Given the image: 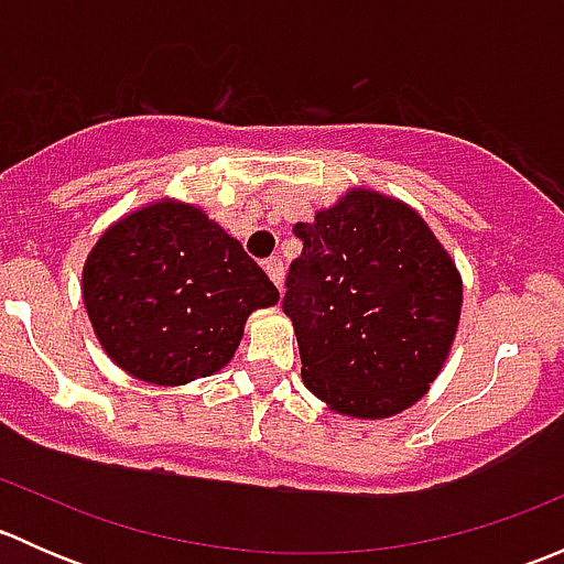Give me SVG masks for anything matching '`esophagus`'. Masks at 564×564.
Returning a JSON list of instances; mask_svg holds the SVG:
<instances>
[{
    "instance_id": "esophagus-1",
    "label": "esophagus",
    "mask_w": 564,
    "mask_h": 564,
    "mask_svg": "<svg viewBox=\"0 0 564 564\" xmlns=\"http://www.w3.org/2000/svg\"><path fill=\"white\" fill-rule=\"evenodd\" d=\"M264 270H267V275H270V281L281 289L283 286V261L278 259V256H272V259L264 261Z\"/></svg>"
}]
</instances>
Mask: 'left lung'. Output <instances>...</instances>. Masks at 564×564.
<instances>
[{
  "label": "left lung",
  "instance_id": "8db88e82",
  "mask_svg": "<svg viewBox=\"0 0 564 564\" xmlns=\"http://www.w3.org/2000/svg\"><path fill=\"white\" fill-rule=\"evenodd\" d=\"M289 264L305 388L349 417H390L434 382L456 338L460 278L425 220L395 198L349 191L297 224Z\"/></svg>",
  "mask_w": 564,
  "mask_h": 564
}]
</instances>
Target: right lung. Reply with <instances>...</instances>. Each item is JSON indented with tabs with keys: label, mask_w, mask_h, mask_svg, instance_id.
<instances>
[{
	"label": "right lung",
	"mask_w": 564,
	"mask_h": 564,
	"mask_svg": "<svg viewBox=\"0 0 564 564\" xmlns=\"http://www.w3.org/2000/svg\"><path fill=\"white\" fill-rule=\"evenodd\" d=\"M82 281L108 357L130 377L166 388L220 371L250 311L281 297L235 237L176 202L113 224L87 256Z\"/></svg>",
	"instance_id": "right-lung-1"
}]
</instances>
